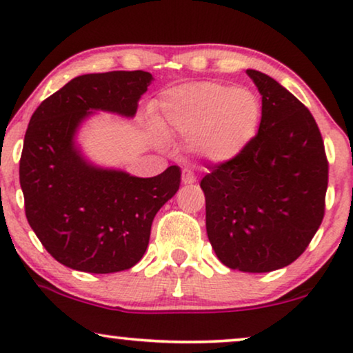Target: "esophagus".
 <instances>
[{
    "mask_svg": "<svg viewBox=\"0 0 353 353\" xmlns=\"http://www.w3.org/2000/svg\"><path fill=\"white\" fill-rule=\"evenodd\" d=\"M181 181L185 183V185H192V183H196V175L191 170L185 168L181 173Z\"/></svg>",
    "mask_w": 353,
    "mask_h": 353,
    "instance_id": "1",
    "label": "esophagus"
}]
</instances>
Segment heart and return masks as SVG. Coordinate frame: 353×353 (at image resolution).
Here are the masks:
<instances>
[{"instance_id": "b5f03b06", "label": "heart", "mask_w": 353, "mask_h": 353, "mask_svg": "<svg viewBox=\"0 0 353 353\" xmlns=\"http://www.w3.org/2000/svg\"><path fill=\"white\" fill-rule=\"evenodd\" d=\"M260 119L262 105L252 91L201 81L163 96L157 127L190 138L191 151L202 161L226 163L254 141Z\"/></svg>"}]
</instances>
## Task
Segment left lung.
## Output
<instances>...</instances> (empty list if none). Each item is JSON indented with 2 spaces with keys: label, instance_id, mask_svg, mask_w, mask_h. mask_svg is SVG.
Listing matches in <instances>:
<instances>
[{
  "label": "left lung",
  "instance_id": "obj_1",
  "mask_svg": "<svg viewBox=\"0 0 353 353\" xmlns=\"http://www.w3.org/2000/svg\"><path fill=\"white\" fill-rule=\"evenodd\" d=\"M262 96L259 133L202 178L205 228L228 268L268 273L292 263L325 215L327 161L305 105L272 77L245 70Z\"/></svg>",
  "mask_w": 353,
  "mask_h": 353
}]
</instances>
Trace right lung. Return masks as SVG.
<instances>
[{
	"label": "right lung",
	"instance_id": "1",
	"mask_svg": "<svg viewBox=\"0 0 353 353\" xmlns=\"http://www.w3.org/2000/svg\"><path fill=\"white\" fill-rule=\"evenodd\" d=\"M152 80L144 70L75 77L32 115L19 167L26 215L43 248L65 267L132 268L146 252L154 216L180 188V167L133 176L91 162L77 143L96 112L133 119Z\"/></svg>",
	"mask_w": 353,
	"mask_h": 353
}]
</instances>
